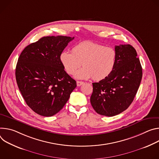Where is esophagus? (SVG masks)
Wrapping results in <instances>:
<instances>
[{"instance_id": "1", "label": "esophagus", "mask_w": 159, "mask_h": 159, "mask_svg": "<svg viewBox=\"0 0 159 159\" xmlns=\"http://www.w3.org/2000/svg\"><path fill=\"white\" fill-rule=\"evenodd\" d=\"M84 83L83 81H76V84H77V86H80L81 85H83Z\"/></svg>"}]
</instances>
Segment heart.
Segmentation results:
<instances>
[{
  "label": "heart",
  "mask_w": 159,
  "mask_h": 159,
  "mask_svg": "<svg viewBox=\"0 0 159 159\" xmlns=\"http://www.w3.org/2000/svg\"><path fill=\"white\" fill-rule=\"evenodd\" d=\"M117 54L111 47L91 42H82L72 48V52L64 51L60 56L61 62L66 72L72 75L82 63L84 67L77 71L75 77L86 80L92 78L100 81L108 77L113 71Z\"/></svg>",
  "instance_id": "obj_1"
}]
</instances>
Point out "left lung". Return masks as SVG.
<instances>
[{"mask_svg": "<svg viewBox=\"0 0 159 159\" xmlns=\"http://www.w3.org/2000/svg\"><path fill=\"white\" fill-rule=\"evenodd\" d=\"M116 63L112 73L93 83L90 102L98 114L108 117L126 110L138 92L142 67L134 48L129 44L115 47Z\"/></svg>", "mask_w": 159, "mask_h": 159, "instance_id": "obj_1", "label": "left lung"}]
</instances>
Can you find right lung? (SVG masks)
<instances>
[{
    "instance_id": "obj_1",
    "label": "right lung",
    "mask_w": 159,
    "mask_h": 159,
    "mask_svg": "<svg viewBox=\"0 0 159 159\" xmlns=\"http://www.w3.org/2000/svg\"><path fill=\"white\" fill-rule=\"evenodd\" d=\"M74 38L42 37L26 47L18 58L17 86L26 104L40 116L50 117L59 112L76 87L60 61L61 53Z\"/></svg>"
}]
</instances>
